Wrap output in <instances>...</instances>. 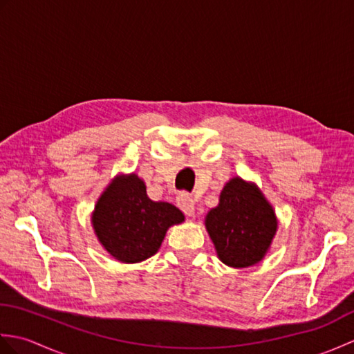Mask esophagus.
Masks as SVG:
<instances>
[{
	"label": "esophagus",
	"mask_w": 354,
	"mask_h": 354,
	"mask_svg": "<svg viewBox=\"0 0 354 354\" xmlns=\"http://www.w3.org/2000/svg\"><path fill=\"white\" fill-rule=\"evenodd\" d=\"M176 201H178L179 208H181L187 216L193 217L194 213H196V204H194V201L189 196V194H185V193L179 194Z\"/></svg>",
	"instance_id": "34e87169"
}]
</instances>
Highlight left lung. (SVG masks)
<instances>
[{
    "instance_id": "left-lung-1",
    "label": "left lung",
    "mask_w": 354,
    "mask_h": 354,
    "mask_svg": "<svg viewBox=\"0 0 354 354\" xmlns=\"http://www.w3.org/2000/svg\"><path fill=\"white\" fill-rule=\"evenodd\" d=\"M205 228L219 260L242 269L265 259L278 221L257 184L236 176L223 185L217 207L207 213Z\"/></svg>"
}]
</instances>
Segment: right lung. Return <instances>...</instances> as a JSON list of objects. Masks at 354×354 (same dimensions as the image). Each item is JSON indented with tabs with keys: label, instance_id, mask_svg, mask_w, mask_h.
<instances>
[{
	"label": "right lung",
	"instance_id": "1",
	"mask_svg": "<svg viewBox=\"0 0 354 354\" xmlns=\"http://www.w3.org/2000/svg\"><path fill=\"white\" fill-rule=\"evenodd\" d=\"M185 221L169 202L147 196L137 173L117 175L97 199L91 223L99 243L122 263H140L160 250L165 232Z\"/></svg>",
	"mask_w": 354,
	"mask_h": 354
}]
</instances>
